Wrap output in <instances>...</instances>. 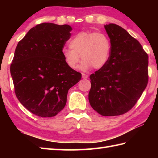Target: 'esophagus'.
I'll return each mask as SVG.
<instances>
[{"label": "esophagus", "instance_id": "obj_1", "mask_svg": "<svg viewBox=\"0 0 158 158\" xmlns=\"http://www.w3.org/2000/svg\"><path fill=\"white\" fill-rule=\"evenodd\" d=\"M88 77H89V76H88L87 74H85L84 73H82V78L83 79H87Z\"/></svg>", "mask_w": 158, "mask_h": 158}]
</instances>
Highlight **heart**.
<instances>
[{"label": "heart", "mask_w": 158, "mask_h": 158, "mask_svg": "<svg viewBox=\"0 0 158 158\" xmlns=\"http://www.w3.org/2000/svg\"><path fill=\"white\" fill-rule=\"evenodd\" d=\"M70 49L62 52L63 60L70 69H75L80 59L83 60L80 69L103 68L110 57L111 42L106 34L101 32L81 31L69 42Z\"/></svg>", "instance_id": "1"}]
</instances>
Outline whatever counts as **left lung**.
I'll list each match as a JSON object with an SVG mask.
<instances>
[{
    "instance_id": "left-lung-1",
    "label": "left lung",
    "mask_w": 158,
    "mask_h": 158,
    "mask_svg": "<svg viewBox=\"0 0 158 158\" xmlns=\"http://www.w3.org/2000/svg\"><path fill=\"white\" fill-rule=\"evenodd\" d=\"M105 28L110 38V57L103 68L90 75L89 100L102 116H119L135 105L148 84V56L121 26L109 23Z\"/></svg>"
}]
</instances>
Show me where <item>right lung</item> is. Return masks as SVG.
<instances>
[{"mask_svg": "<svg viewBox=\"0 0 158 158\" xmlns=\"http://www.w3.org/2000/svg\"><path fill=\"white\" fill-rule=\"evenodd\" d=\"M71 26L42 23L18 42L10 73L19 101L40 117H53L65 107L68 90L81 74L70 69L62 52Z\"/></svg>", "mask_w": 158, "mask_h": 158, "instance_id": "obj_1", "label": "right lung"}]
</instances>
